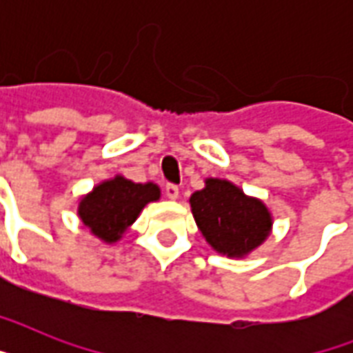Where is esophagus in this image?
<instances>
[{"instance_id": "1", "label": "esophagus", "mask_w": 353, "mask_h": 353, "mask_svg": "<svg viewBox=\"0 0 353 353\" xmlns=\"http://www.w3.org/2000/svg\"><path fill=\"white\" fill-rule=\"evenodd\" d=\"M165 194L168 199H177V196H179V188H177V185H174V183H168L165 187Z\"/></svg>"}]
</instances>
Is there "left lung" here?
I'll use <instances>...</instances> for the list:
<instances>
[{
  "instance_id": "obj_1",
  "label": "left lung",
  "mask_w": 353,
  "mask_h": 353,
  "mask_svg": "<svg viewBox=\"0 0 353 353\" xmlns=\"http://www.w3.org/2000/svg\"><path fill=\"white\" fill-rule=\"evenodd\" d=\"M190 209L203 238L214 251L241 258L262 245L273 225L268 207L227 179L209 177L190 196Z\"/></svg>"
}]
</instances>
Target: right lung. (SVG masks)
Wrapping results in <instances>:
<instances>
[{
  "label": "right lung",
  "instance_id": "right-lung-1",
  "mask_svg": "<svg viewBox=\"0 0 353 353\" xmlns=\"http://www.w3.org/2000/svg\"><path fill=\"white\" fill-rule=\"evenodd\" d=\"M161 198L154 183H133L122 176L102 181L80 199L79 216L97 238L106 243L121 240L141 210Z\"/></svg>",
  "mask_w": 353,
  "mask_h": 353
}]
</instances>
